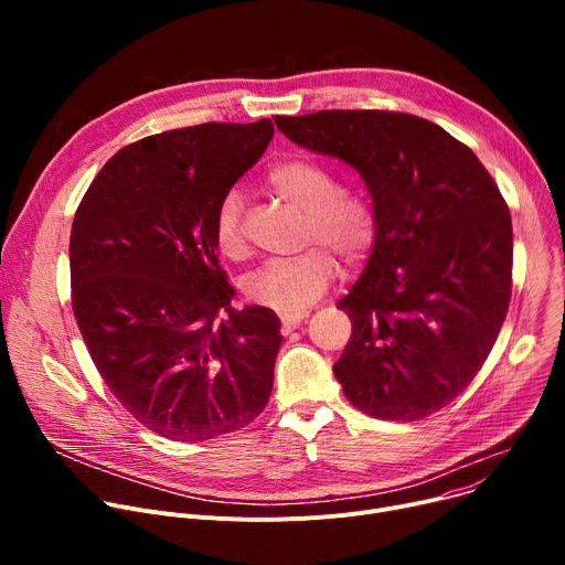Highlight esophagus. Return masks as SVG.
I'll return each mask as SVG.
<instances>
[{
  "label": "esophagus",
  "instance_id": "obj_1",
  "mask_svg": "<svg viewBox=\"0 0 565 565\" xmlns=\"http://www.w3.org/2000/svg\"><path fill=\"white\" fill-rule=\"evenodd\" d=\"M309 318L307 311L300 313H281V324H284V332H290L292 328H298L300 322H305Z\"/></svg>",
  "mask_w": 565,
  "mask_h": 565
}]
</instances>
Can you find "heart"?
<instances>
[{
	"label": "heart",
	"mask_w": 565,
	"mask_h": 565,
	"mask_svg": "<svg viewBox=\"0 0 565 565\" xmlns=\"http://www.w3.org/2000/svg\"><path fill=\"white\" fill-rule=\"evenodd\" d=\"M265 183L284 201L305 211V254L273 260L245 281L247 298L279 313H300L337 279L339 260L362 265L375 249L380 222L373 201L352 188H339L330 167L309 158H284L265 173ZM213 237L222 256L245 260L249 241L243 226V194L228 190L217 203Z\"/></svg>",
	"instance_id": "heart-1"
}]
</instances>
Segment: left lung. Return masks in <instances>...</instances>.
Segmentation results:
<instances>
[{
	"instance_id": "left-lung-1",
	"label": "left lung",
	"mask_w": 565,
	"mask_h": 565,
	"mask_svg": "<svg viewBox=\"0 0 565 565\" xmlns=\"http://www.w3.org/2000/svg\"><path fill=\"white\" fill-rule=\"evenodd\" d=\"M275 124L358 169L377 211L366 273L337 302L352 322L334 364L345 398L384 422L447 407L481 371L511 302L513 226L494 178L414 114L322 109Z\"/></svg>"
}]
</instances>
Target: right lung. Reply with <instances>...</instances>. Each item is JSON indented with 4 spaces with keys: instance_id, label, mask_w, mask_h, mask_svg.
<instances>
[{
    "instance_id": "1",
    "label": "right lung",
    "mask_w": 565,
    "mask_h": 565,
    "mask_svg": "<svg viewBox=\"0 0 565 565\" xmlns=\"http://www.w3.org/2000/svg\"><path fill=\"white\" fill-rule=\"evenodd\" d=\"M273 135L260 118L143 137L107 160L77 205V328L116 401L167 439L237 430L270 401L281 322L273 309L231 307L213 220Z\"/></svg>"
}]
</instances>
